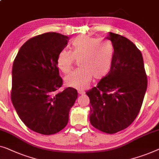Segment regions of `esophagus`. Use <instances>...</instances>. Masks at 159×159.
<instances>
[{
	"instance_id": "esophagus-1",
	"label": "esophagus",
	"mask_w": 159,
	"mask_h": 159,
	"mask_svg": "<svg viewBox=\"0 0 159 159\" xmlns=\"http://www.w3.org/2000/svg\"><path fill=\"white\" fill-rule=\"evenodd\" d=\"M78 93L80 94V95H84L85 93V92L83 90H78Z\"/></svg>"
}]
</instances>
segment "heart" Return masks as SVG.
Here are the masks:
<instances>
[{
	"label": "heart",
	"mask_w": 159,
	"mask_h": 159,
	"mask_svg": "<svg viewBox=\"0 0 159 159\" xmlns=\"http://www.w3.org/2000/svg\"><path fill=\"white\" fill-rule=\"evenodd\" d=\"M113 49L111 43L98 38L79 36L72 43V52L62 50L57 57V66L63 73L70 72L75 59L79 69L65 77L66 84L78 89H85L92 79H102L112 66Z\"/></svg>",
	"instance_id": "b5f03b06"
}]
</instances>
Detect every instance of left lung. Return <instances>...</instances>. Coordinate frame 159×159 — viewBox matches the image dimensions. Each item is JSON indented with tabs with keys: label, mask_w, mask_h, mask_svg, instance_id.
Returning a JSON list of instances; mask_svg holds the SVG:
<instances>
[{
	"label": "left lung",
	"mask_w": 159,
	"mask_h": 159,
	"mask_svg": "<svg viewBox=\"0 0 159 159\" xmlns=\"http://www.w3.org/2000/svg\"><path fill=\"white\" fill-rule=\"evenodd\" d=\"M114 49L112 66L97 87L87 91L89 120L102 132L116 133L128 128L139 115L147 89L142 54L132 41L110 32Z\"/></svg>",
	"instance_id": "8db88e82"
}]
</instances>
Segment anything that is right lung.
Segmentation results:
<instances>
[{
	"mask_svg": "<svg viewBox=\"0 0 159 159\" xmlns=\"http://www.w3.org/2000/svg\"><path fill=\"white\" fill-rule=\"evenodd\" d=\"M69 37L49 32L30 39L13 61L11 101L25 125L43 135L62 130L69 120L70 108L77 98V89L58 92L63 81L57 57Z\"/></svg>",
	"mask_w": 159,
	"mask_h": 159,
	"instance_id": "obj_1",
	"label": "right lung"
}]
</instances>
